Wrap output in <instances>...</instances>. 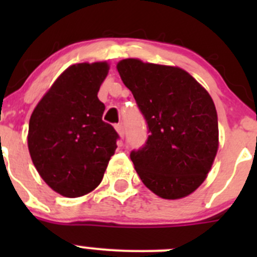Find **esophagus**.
Listing matches in <instances>:
<instances>
[{"mask_svg": "<svg viewBox=\"0 0 257 257\" xmlns=\"http://www.w3.org/2000/svg\"><path fill=\"white\" fill-rule=\"evenodd\" d=\"M115 131L118 132L119 137H120V138L123 139L124 138V126H123V124H121V123L116 124V125H115Z\"/></svg>", "mask_w": 257, "mask_h": 257, "instance_id": "obj_1", "label": "esophagus"}]
</instances>
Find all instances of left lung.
<instances>
[{"label": "left lung", "mask_w": 257, "mask_h": 257, "mask_svg": "<svg viewBox=\"0 0 257 257\" xmlns=\"http://www.w3.org/2000/svg\"><path fill=\"white\" fill-rule=\"evenodd\" d=\"M116 69L148 124L147 142L131 153L139 178L163 199L188 196L205 180L219 148L211 97L179 67L128 58Z\"/></svg>", "instance_id": "1"}]
</instances>
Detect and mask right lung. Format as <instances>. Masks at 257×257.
Here are the masks:
<instances>
[{
	"instance_id": "1",
	"label": "right lung",
	"mask_w": 257,
	"mask_h": 257,
	"mask_svg": "<svg viewBox=\"0 0 257 257\" xmlns=\"http://www.w3.org/2000/svg\"><path fill=\"white\" fill-rule=\"evenodd\" d=\"M107 62L78 63L57 78L33 110L28 150L41 178L54 191L77 198L102 181L119 136L103 121L97 94Z\"/></svg>"
}]
</instances>
